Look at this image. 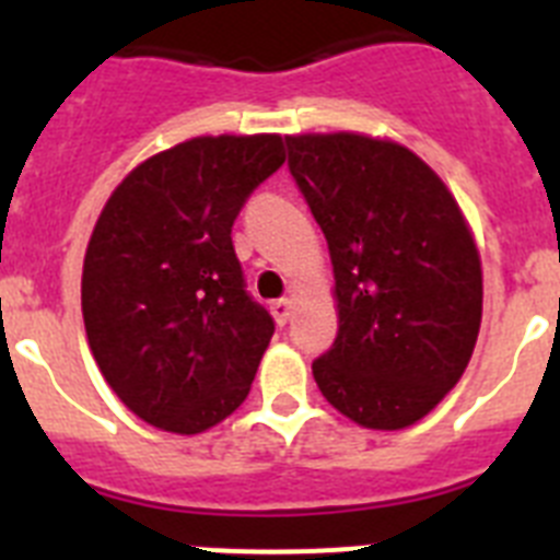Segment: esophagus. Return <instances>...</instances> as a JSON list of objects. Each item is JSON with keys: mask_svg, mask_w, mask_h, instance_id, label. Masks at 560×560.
Wrapping results in <instances>:
<instances>
[{"mask_svg": "<svg viewBox=\"0 0 560 560\" xmlns=\"http://www.w3.org/2000/svg\"><path fill=\"white\" fill-rule=\"evenodd\" d=\"M271 314H275V319H277V325H285L291 319V314H294V305H291V300H275V303H271Z\"/></svg>", "mask_w": 560, "mask_h": 560, "instance_id": "esophagus-1", "label": "esophagus"}]
</instances>
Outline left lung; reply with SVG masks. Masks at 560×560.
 Returning a JSON list of instances; mask_svg holds the SVG:
<instances>
[{"label": "left lung", "mask_w": 560, "mask_h": 560, "mask_svg": "<svg viewBox=\"0 0 560 560\" xmlns=\"http://www.w3.org/2000/svg\"><path fill=\"white\" fill-rule=\"evenodd\" d=\"M289 171L323 226L339 303L334 348L311 364L359 427H412L468 368L482 323L474 235L438 173L364 133L285 137Z\"/></svg>", "instance_id": "obj_1"}]
</instances>
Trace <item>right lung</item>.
<instances>
[{
  "mask_svg": "<svg viewBox=\"0 0 560 560\" xmlns=\"http://www.w3.org/2000/svg\"><path fill=\"white\" fill-rule=\"evenodd\" d=\"M285 162L283 137H196L133 167L83 257L89 348L117 398L199 434L249 395L275 319L246 291L232 224Z\"/></svg>",
  "mask_w": 560,
  "mask_h": 560,
  "instance_id": "1",
  "label": "right lung"
}]
</instances>
